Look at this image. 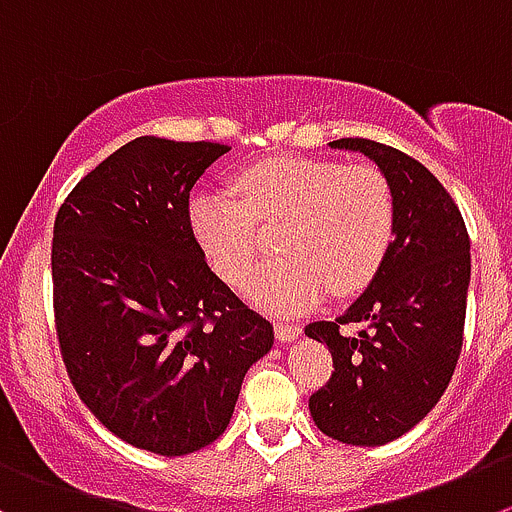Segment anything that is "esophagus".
<instances>
[{
    "label": "esophagus",
    "mask_w": 512,
    "mask_h": 512,
    "mask_svg": "<svg viewBox=\"0 0 512 512\" xmlns=\"http://www.w3.org/2000/svg\"><path fill=\"white\" fill-rule=\"evenodd\" d=\"M301 337V326L299 324H286V321H279L276 324V339L281 344H291Z\"/></svg>",
    "instance_id": "obj_1"
}]
</instances>
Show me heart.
I'll use <instances>...</instances> for the list:
<instances>
[{
    "label": "heart",
    "instance_id": "1",
    "mask_svg": "<svg viewBox=\"0 0 512 512\" xmlns=\"http://www.w3.org/2000/svg\"><path fill=\"white\" fill-rule=\"evenodd\" d=\"M233 191H198L188 226L218 279L241 286L261 248V226L286 221L281 259L266 261L246 299L266 314H301L334 294L364 289L394 238V196L372 165L269 158L241 170Z\"/></svg>",
    "mask_w": 512,
    "mask_h": 512
}]
</instances>
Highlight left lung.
<instances>
[{
  "label": "left lung",
  "mask_w": 512,
  "mask_h": 512,
  "mask_svg": "<svg viewBox=\"0 0 512 512\" xmlns=\"http://www.w3.org/2000/svg\"><path fill=\"white\" fill-rule=\"evenodd\" d=\"M372 160L394 196V238L364 294L306 337L326 344L332 379L311 394L324 435L377 447L410 432L440 402L455 372L470 286V238L450 193L402 150L364 138L329 143ZM339 323H364L342 338Z\"/></svg>",
  "instance_id": "1"
}]
</instances>
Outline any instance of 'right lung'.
Wrapping results in <instances>:
<instances>
[{"instance_id": "right-lung-1", "label": "right lung", "mask_w": 512, "mask_h": 512, "mask_svg": "<svg viewBox=\"0 0 512 512\" xmlns=\"http://www.w3.org/2000/svg\"><path fill=\"white\" fill-rule=\"evenodd\" d=\"M228 145L135 138L72 188L52 238L62 357L80 399L140 450L178 457L226 432L274 326L206 264L196 180Z\"/></svg>"}]
</instances>
